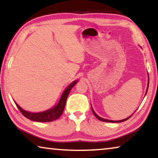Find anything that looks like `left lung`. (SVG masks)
Returning a JSON list of instances; mask_svg holds the SVG:
<instances>
[{"label":"left lung","instance_id":"8db88e82","mask_svg":"<svg viewBox=\"0 0 158 158\" xmlns=\"http://www.w3.org/2000/svg\"><path fill=\"white\" fill-rule=\"evenodd\" d=\"M149 85V81H148V85ZM148 86L147 87V90H148ZM147 90H146V93H147ZM92 108V107H91ZM92 111H93V114L95 115V116L98 119V120H100V121H104V122H108V123H121V122H123V121H127V119H129L131 117V116H130V117H128V118H125V119H123V120H121V121H111V120H106V119H105V118H101V117H100L99 116H98L97 114H95V112L93 110V108H92Z\"/></svg>","mask_w":158,"mask_h":158}]
</instances>
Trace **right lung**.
<instances>
[{"label":"right lung","mask_w":158,"mask_h":158,"mask_svg":"<svg viewBox=\"0 0 158 158\" xmlns=\"http://www.w3.org/2000/svg\"><path fill=\"white\" fill-rule=\"evenodd\" d=\"M77 81H75L72 83V84L69 85L63 92L62 96H61L60 100L58 102V105L55 106V107L49 109V110L45 111L43 112H40V113H30L23 109H21L17 103L15 102L16 105H17V108L19 109L21 113L22 114L23 116L31 120V121H37V122H51L55 120L58 119L61 114H63L64 108H65V103L67 98L68 97V95L69 92H70L71 89L75 85Z\"/></svg>","instance_id":"add662e5"}]
</instances>
